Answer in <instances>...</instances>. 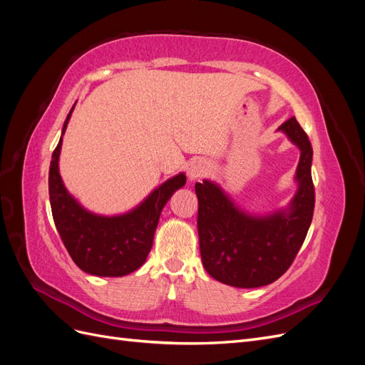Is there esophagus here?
<instances>
[{
	"label": "esophagus",
	"mask_w": 365,
	"mask_h": 365,
	"mask_svg": "<svg viewBox=\"0 0 365 365\" xmlns=\"http://www.w3.org/2000/svg\"><path fill=\"white\" fill-rule=\"evenodd\" d=\"M210 169V165L207 161L202 160H195L189 164V168H187V175H189V180L195 181V180H200L201 176H204Z\"/></svg>",
	"instance_id": "34e87169"
}]
</instances>
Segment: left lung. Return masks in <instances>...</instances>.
<instances>
[{
  "label": "left lung",
  "instance_id": "8db88e82",
  "mask_svg": "<svg viewBox=\"0 0 365 365\" xmlns=\"http://www.w3.org/2000/svg\"><path fill=\"white\" fill-rule=\"evenodd\" d=\"M300 149L297 193L284 210L254 216L240 210L220 187L196 182L197 233L205 271L235 288H259L288 271L312 222L315 190L312 146L295 117L279 128Z\"/></svg>",
  "mask_w": 365,
  "mask_h": 365
}]
</instances>
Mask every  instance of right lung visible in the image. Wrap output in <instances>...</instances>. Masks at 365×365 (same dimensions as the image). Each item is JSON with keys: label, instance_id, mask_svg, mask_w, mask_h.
Masks as SVG:
<instances>
[{"label": "right lung", "instance_id": "1", "mask_svg": "<svg viewBox=\"0 0 365 365\" xmlns=\"http://www.w3.org/2000/svg\"><path fill=\"white\" fill-rule=\"evenodd\" d=\"M73 109L74 106L65 120L50 163L48 193L54 225L73 262L82 271L97 277H123L146 262L161 210L187 178L184 173H178L164 181L128 213L102 216L88 212L65 189L59 173L62 137Z\"/></svg>", "mask_w": 365, "mask_h": 365}]
</instances>
